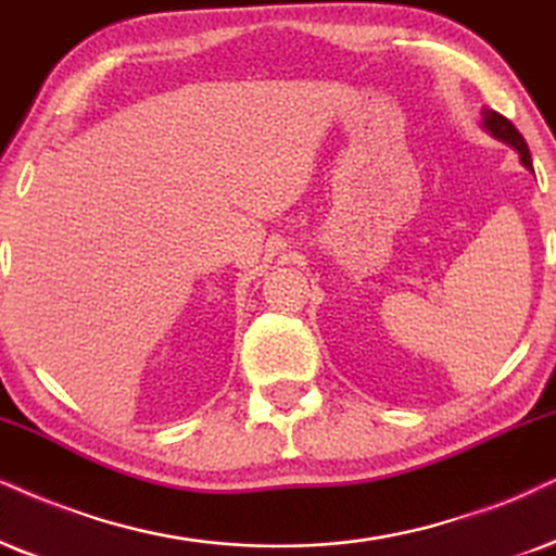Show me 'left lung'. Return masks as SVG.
I'll list each match as a JSON object with an SVG mask.
<instances>
[{"mask_svg": "<svg viewBox=\"0 0 556 556\" xmlns=\"http://www.w3.org/2000/svg\"><path fill=\"white\" fill-rule=\"evenodd\" d=\"M482 130L490 132L495 140H503L505 146H510L513 151H518V159H521V164L529 168V172L533 174V164H531V153H529V146H526V140L521 132L516 130V125H513L510 121H505L503 115H497L495 110H482Z\"/></svg>", "mask_w": 556, "mask_h": 556, "instance_id": "left-lung-1", "label": "left lung"}]
</instances>
